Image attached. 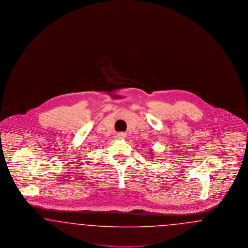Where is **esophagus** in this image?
<instances>
[{"instance_id":"esophagus-1","label":"esophagus","mask_w":248,"mask_h":248,"mask_svg":"<svg viewBox=\"0 0 248 248\" xmlns=\"http://www.w3.org/2000/svg\"><path fill=\"white\" fill-rule=\"evenodd\" d=\"M117 138L120 139V140H124V139L126 138V134L124 133V132H120V133L117 134Z\"/></svg>"}]
</instances>
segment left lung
Returning <instances> with one entry per match:
<instances>
[{
	"label": "left lung",
	"instance_id": "1",
	"mask_svg": "<svg viewBox=\"0 0 248 248\" xmlns=\"http://www.w3.org/2000/svg\"><path fill=\"white\" fill-rule=\"evenodd\" d=\"M153 153H154V152H150V155H154V154H153Z\"/></svg>",
	"mask_w": 248,
	"mask_h": 248
}]
</instances>
